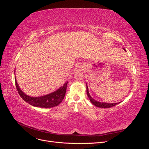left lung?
<instances>
[{
    "label": "left lung",
    "mask_w": 149,
    "mask_h": 149,
    "mask_svg": "<svg viewBox=\"0 0 149 149\" xmlns=\"http://www.w3.org/2000/svg\"><path fill=\"white\" fill-rule=\"evenodd\" d=\"M124 50L126 52L125 49L124 48H123ZM86 84V92H87V95L90 101H91V102L93 104H94V106H96V107H101V108H109V107H113V106H115L116 105L118 104V103H107V102H100V101H96L94 99H93L91 96H90L89 94V90H88V85L87 84ZM120 103V102H119Z\"/></svg>",
    "instance_id": "left-lung-1"
}]
</instances>
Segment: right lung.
Listing matches in <instances>:
<instances>
[{
	"instance_id": "1",
	"label": "right lung",
	"mask_w": 149,
	"mask_h": 149,
	"mask_svg": "<svg viewBox=\"0 0 149 149\" xmlns=\"http://www.w3.org/2000/svg\"><path fill=\"white\" fill-rule=\"evenodd\" d=\"M15 81L16 88L18 92H19V94H20V97L23 99L25 102H28L29 104L33 106L40 107L43 108H51L60 104L65 97L68 84V81H66L63 86H62L59 88V89H58L54 92H52L48 94H46V95H44L42 96L32 97L25 94L22 91L19 84H18L17 82L15 74Z\"/></svg>"
}]
</instances>
